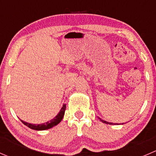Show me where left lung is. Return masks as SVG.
<instances>
[{"label":"left lung","instance_id":"left-lung-1","mask_svg":"<svg viewBox=\"0 0 156 156\" xmlns=\"http://www.w3.org/2000/svg\"><path fill=\"white\" fill-rule=\"evenodd\" d=\"M99 119H100V120H101V122H103V123H107V124H110V125H112V124H113V123H109V122H107V121H106V120H102V119H101V118H99Z\"/></svg>","mask_w":156,"mask_h":156}]
</instances>
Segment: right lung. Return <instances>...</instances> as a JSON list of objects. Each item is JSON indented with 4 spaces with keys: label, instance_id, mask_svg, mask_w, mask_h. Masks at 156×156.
<instances>
[{
    "label": "right lung",
    "instance_id": "1",
    "mask_svg": "<svg viewBox=\"0 0 156 156\" xmlns=\"http://www.w3.org/2000/svg\"><path fill=\"white\" fill-rule=\"evenodd\" d=\"M66 108V104H64L62 107L61 108V110H60V111L58 112V114L53 119H52L49 121L46 122V123H41V124H32V123H27V122H24L23 120H21V121H22V123L24 125H26V126H28L29 128H30L32 129H35V130H46V129H49L50 128H52L53 126H56V125H58L62 121L63 116H64Z\"/></svg>",
    "mask_w": 156,
    "mask_h": 156
}]
</instances>
